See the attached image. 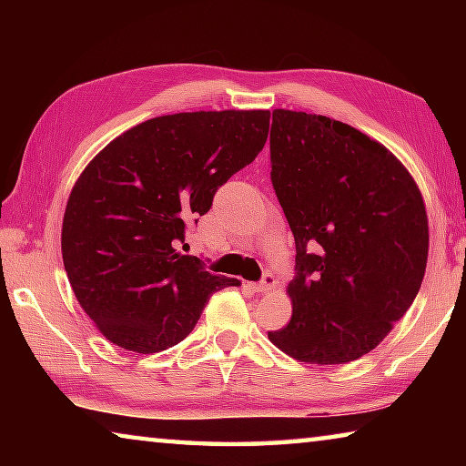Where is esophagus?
<instances>
[{
  "mask_svg": "<svg viewBox=\"0 0 466 466\" xmlns=\"http://www.w3.org/2000/svg\"><path fill=\"white\" fill-rule=\"evenodd\" d=\"M273 286H275V275L267 271V273H263V279L261 281L252 283V289L258 291V294H265V291L273 289Z\"/></svg>",
  "mask_w": 466,
  "mask_h": 466,
  "instance_id": "esophagus-1",
  "label": "esophagus"
}]
</instances>
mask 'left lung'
<instances>
[{
	"label": "left lung",
	"instance_id": "1",
	"mask_svg": "<svg viewBox=\"0 0 466 466\" xmlns=\"http://www.w3.org/2000/svg\"><path fill=\"white\" fill-rule=\"evenodd\" d=\"M269 149L296 240L294 312L269 339L306 364H347L390 333L421 288V193L382 144L329 116L275 108Z\"/></svg>",
	"mask_w": 466,
	"mask_h": 466
}]
</instances>
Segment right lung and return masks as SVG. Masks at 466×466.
I'll use <instances>...</instances> for the list:
<instances>
[{
    "label": "right lung",
    "instance_id": "1",
    "mask_svg": "<svg viewBox=\"0 0 466 466\" xmlns=\"http://www.w3.org/2000/svg\"><path fill=\"white\" fill-rule=\"evenodd\" d=\"M269 110H199L139 123L86 167L67 199L61 252L84 312L110 343L156 353L191 333L234 278L177 252L228 178L261 152Z\"/></svg>",
    "mask_w": 466,
    "mask_h": 466
}]
</instances>
